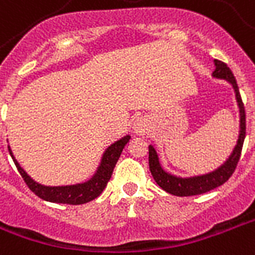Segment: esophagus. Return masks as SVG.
I'll list each match as a JSON object with an SVG mask.
<instances>
[{
  "instance_id": "1",
  "label": "esophagus",
  "mask_w": 255,
  "mask_h": 255,
  "mask_svg": "<svg viewBox=\"0 0 255 255\" xmlns=\"http://www.w3.org/2000/svg\"><path fill=\"white\" fill-rule=\"evenodd\" d=\"M133 133L139 136H144L149 131V123L145 118H137L132 126Z\"/></svg>"
}]
</instances>
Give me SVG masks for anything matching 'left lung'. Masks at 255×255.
<instances>
[{
  "label": "left lung",
  "instance_id": "1",
  "mask_svg": "<svg viewBox=\"0 0 255 255\" xmlns=\"http://www.w3.org/2000/svg\"><path fill=\"white\" fill-rule=\"evenodd\" d=\"M213 77L219 79V80L227 81L233 87L234 93H236V100L238 110H240V132H238V139L234 145V148L229 155V158L217 167L215 170L206 172V174L192 175V176H179V175L171 174L166 171L160 164V159L153 145H148V162L149 171L152 174L153 179L158 183L160 188L164 191L176 195V197H192V195H199L205 194L207 191H211L214 188L222 186L229 178H230L234 170H236L238 160H240L241 151L244 145L245 133H246V115H245V108L242 99H241L240 89L237 85L236 77L230 71V68L226 64L218 60H214Z\"/></svg>",
  "mask_w": 255,
  "mask_h": 255
}]
</instances>
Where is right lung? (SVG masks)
<instances>
[{
	"instance_id": "1",
	"label": "right lung",
	"mask_w": 255,
	"mask_h": 255,
	"mask_svg": "<svg viewBox=\"0 0 255 255\" xmlns=\"http://www.w3.org/2000/svg\"><path fill=\"white\" fill-rule=\"evenodd\" d=\"M129 139H131V136L126 135L118 141H115L114 144L108 145V148L103 153L100 164L95 171V174L92 175V178H89L85 182H80V183L64 184V186H45V184L36 182L17 162L10 145H7V148H9V153H10L17 170L22 176V179L25 180V183L28 184V187L36 194L37 197H40L46 202H52V203L83 205V203L93 201L95 198L99 197L103 190L107 187V183L112 176L115 166H116L120 155L123 152V148L129 141Z\"/></svg>"
}]
</instances>
